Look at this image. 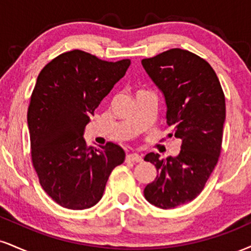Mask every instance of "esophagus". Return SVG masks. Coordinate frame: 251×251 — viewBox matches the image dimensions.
Here are the masks:
<instances>
[{"label":"esophagus","instance_id":"1","mask_svg":"<svg viewBox=\"0 0 251 251\" xmlns=\"http://www.w3.org/2000/svg\"><path fill=\"white\" fill-rule=\"evenodd\" d=\"M126 161L141 162V161H143V158H141V156L139 154H137V153H131V154L126 155Z\"/></svg>","mask_w":251,"mask_h":251}]
</instances>
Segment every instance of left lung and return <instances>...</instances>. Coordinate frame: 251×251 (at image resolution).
<instances>
[{
	"instance_id": "8db88e82",
	"label": "left lung",
	"mask_w": 251,
	"mask_h": 251,
	"mask_svg": "<svg viewBox=\"0 0 251 251\" xmlns=\"http://www.w3.org/2000/svg\"><path fill=\"white\" fill-rule=\"evenodd\" d=\"M161 90L167 105V125L181 150L175 158L149 153L158 174L145 187L150 203L171 209L191 202L204 188L222 150L226 99L215 71L207 60L179 48L141 60Z\"/></svg>"
}]
</instances>
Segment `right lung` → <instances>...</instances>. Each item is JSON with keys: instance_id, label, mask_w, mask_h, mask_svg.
I'll return each instance as SVG.
<instances>
[{"instance_id": "right-lung-1", "label": "right lung", "mask_w": 251, "mask_h": 251, "mask_svg": "<svg viewBox=\"0 0 251 251\" xmlns=\"http://www.w3.org/2000/svg\"><path fill=\"white\" fill-rule=\"evenodd\" d=\"M129 64V59L107 62L72 50L39 72L28 108L31 161L42 188L59 206H95L111 172L125 160L119 145L108 141L92 149L83 134L90 116Z\"/></svg>"}]
</instances>
